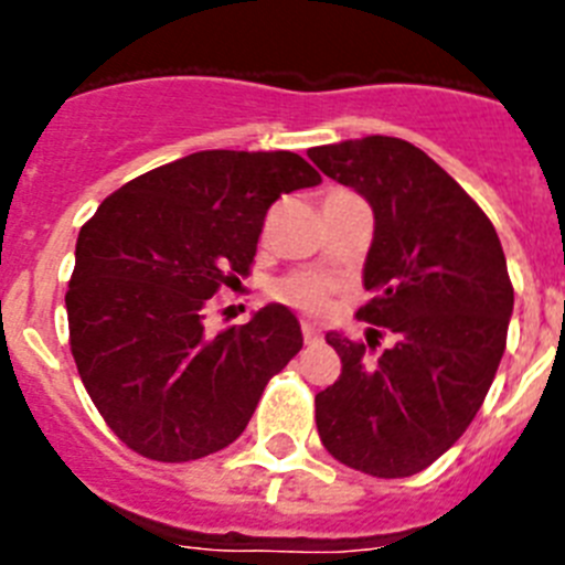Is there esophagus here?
I'll return each mask as SVG.
<instances>
[{"mask_svg": "<svg viewBox=\"0 0 565 565\" xmlns=\"http://www.w3.org/2000/svg\"><path fill=\"white\" fill-rule=\"evenodd\" d=\"M302 339H306V344H317L319 339V328L311 326V322H302Z\"/></svg>", "mask_w": 565, "mask_h": 565, "instance_id": "esophagus-1", "label": "esophagus"}]
</instances>
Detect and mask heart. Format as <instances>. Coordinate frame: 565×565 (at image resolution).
Listing matches in <instances>:
<instances>
[{
	"label": "heart",
	"instance_id": "b5f03b06",
	"mask_svg": "<svg viewBox=\"0 0 565 565\" xmlns=\"http://www.w3.org/2000/svg\"><path fill=\"white\" fill-rule=\"evenodd\" d=\"M277 299L308 313H322L328 306V282L317 274H291L274 286Z\"/></svg>",
	"mask_w": 565,
	"mask_h": 565
}]
</instances>
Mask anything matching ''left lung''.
Returning a JSON list of instances; mask_svg holds the SVG:
<instances>
[{
	"instance_id": "obj_1",
	"label": "left lung",
	"mask_w": 565,
	"mask_h": 565,
	"mask_svg": "<svg viewBox=\"0 0 565 565\" xmlns=\"http://www.w3.org/2000/svg\"><path fill=\"white\" fill-rule=\"evenodd\" d=\"M308 158L371 203L362 277L373 299L356 317L396 337L371 359L379 339L328 333L342 373L313 398L319 438L344 467L416 476L463 436L501 364L515 306L501 239L450 174L402 138L367 135Z\"/></svg>"
}]
</instances>
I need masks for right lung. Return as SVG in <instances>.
<instances>
[{
    "label": "right lung",
    "mask_w": 565,
    "mask_h": 565,
    "mask_svg": "<svg viewBox=\"0 0 565 565\" xmlns=\"http://www.w3.org/2000/svg\"><path fill=\"white\" fill-rule=\"evenodd\" d=\"M297 152L206 149L124 183L78 232L70 351L109 430L181 463L223 450L302 348L286 306L209 337V299L248 277L279 194L317 186Z\"/></svg>",
    "instance_id": "right-lung-1"
}]
</instances>
